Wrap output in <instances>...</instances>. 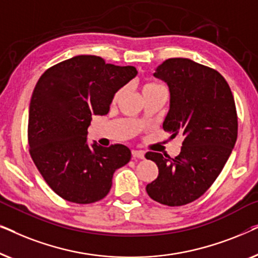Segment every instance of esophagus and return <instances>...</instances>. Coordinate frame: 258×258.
<instances>
[{"label": "esophagus", "instance_id": "esophagus-1", "mask_svg": "<svg viewBox=\"0 0 258 258\" xmlns=\"http://www.w3.org/2000/svg\"><path fill=\"white\" fill-rule=\"evenodd\" d=\"M132 155L134 158H139V160H143L144 158V153L141 150H133L132 151Z\"/></svg>", "mask_w": 258, "mask_h": 258}]
</instances>
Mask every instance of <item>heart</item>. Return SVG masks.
Listing matches in <instances>:
<instances>
[{
	"instance_id": "heart-1",
	"label": "heart",
	"mask_w": 258,
	"mask_h": 258,
	"mask_svg": "<svg viewBox=\"0 0 258 258\" xmlns=\"http://www.w3.org/2000/svg\"><path fill=\"white\" fill-rule=\"evenodd\" d=\"M158 88H163V86H161V84H156V83H147V84H144L142 88V93H144V91H148V90L158 89ZM121 93H122V90H118L115 95V98H117L119 95H121Z\"/></svg>"
}]
</instances>
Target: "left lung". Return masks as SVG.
<instances>
[{
	"label": "left lung",
	"instance_id": "1",
	"mask_svg": "<svg viewBox=\"0 0 258 258\" xmlns=\"http://www.w3.org/2000/svg\"><path fill=\"white\" fill-rule=\"evenodd\" d=\"M155 77L167 82L170 109L163 129L183 137L181 153L171 158L149 151L158 168L147 185L156 202L179 207L200 199L213 185L237 140V111L231 89L217 70L188 58H168Z\"/></svg>",
	"mask_w": 258,
	"mask_h": 258
}]
</instances>
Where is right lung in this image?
<instances>
[{"mask_svg":"<svg viewBox=\"0 0 258 258\" xmlns=\"http://www.w3.org/2000/svg\"><path fill=\"white\" fill-rule=\"evenodd\" d=\"M100 56L80 55L45 70L29 107V154L47 184L63 200L89 204L108 195L116 169L130 161L123 144L87 143L93 115H107L119 88L135 77Z\"/></svg>","mask_w":258,"mask_h":258,"instance_id":"obj_1","label":"right lung"}]
</instances>
